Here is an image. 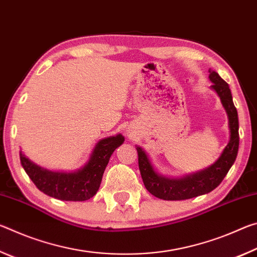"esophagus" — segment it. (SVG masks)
Segmentation results:
<instances>
[{
  "label": "esophagus",
  "mask_w": 257,
  "mask_h": 257,
  "mask_svg": "<svg viewBox=\"0 0 257 257\" xmlns=\"http://www.w3.org/2000/svg\"><path fill=\"white\" fill-rule=\"evenodd\" d=\"M125 133H127V135L129 137H133L135 135V132L133 130V128H128L127 130H125Z\"/></svg>",
  "instance_id": "esophagus-1"
}]
</instances>
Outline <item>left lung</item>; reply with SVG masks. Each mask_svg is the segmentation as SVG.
I'll return each mask as SVG.
<instances>
[{
  "instance_id": "1",
  "label": "left lung",
  "mask_w": 257,
  "mask_h": 257,
  "mask_svg": "<svg viewBox=\"0 0 257 257\" xmlns=\"http://www.w3.org/2000/svg\"><path fill=\"white\" fill-rule=\"evenodd\" d=\"M208 72H210L208 78L213 82L211 88L219 96L228 116L229 142L219 159L204 170L179 178H171L156 171L149 154L141 146L136 145L139 171L146 189L155 197L164 201H182V199H189L210 193L221 184L236 161L239 147V122L231 90L227 82L219 76V73L211 69Z\"/></svg>"
}]
</instances>
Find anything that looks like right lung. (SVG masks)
<instances>
[{
	"label": "right lung",
	"instance_id": "1",
	"mask_svg": "<svg viewBox=\"0 0 257 257\" xmlns=\"http://www.w3.org/2000/svg\"><path fill=\"white\" fill-rule=\"evenodd\" d=\"M123 142L121 134L101 139L88 161L76 171L49 170L33 162L21 151L20 162L32 181L44 194L61 201L82 202L97 193L108 160Z\"/></svg>",
	"mask_w": 257,
	"mask_h": 257
}]
</instances>
